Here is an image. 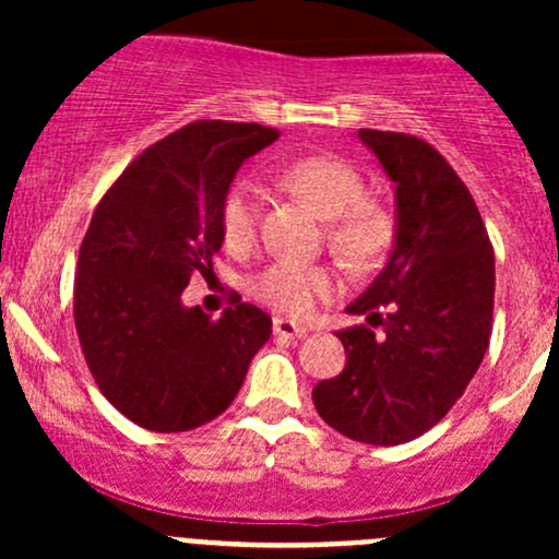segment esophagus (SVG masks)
Segmentation results:
<instances>
[{
  "label": "esophagus",
  "instance_id": "34e87169",
  "mask_svg": "<svg viewBox=\"0 0 559 559\" xmlns=\"http://www.w3.org/2000/svg\"><path fill=\"white\" fill-rule=\"evenodd\" d=\"M273 332L275 337H286V341H297V337H306V326L297 324V321L292 319H284V316H278V319H273Z\"/></svg>",
  "mask_w": 559,
  "mask_h": 559
}]
</instances>
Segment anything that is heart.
<instances>
[{"instance_id":"heart-1","label":"heart","mask_w":559,"mask_h":559,"mask_svg":"<svg viewBox=\"0 0 559 559\" xmlns=\"http://www.w3.org/2000/svg\"><path fill=\"white\" fill-rule=\"evenodd\" d=\"M292 191L308 200L319 216L330 218L326 240L341 259L352 264H368L379 257L392 235L389 213L368 200L362 175L337 156H306L284 170ZM259 197L248 180L227 186L218 202V229L233 251H243L257 238ZM337 292V278L330 267L278 259L267 264L251 281V295L262 306L295 319H306L316 306Z\"/></svg>"}]
</instances>
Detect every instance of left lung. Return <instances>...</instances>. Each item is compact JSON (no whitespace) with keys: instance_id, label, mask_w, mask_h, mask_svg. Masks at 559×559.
Instances as JSON below:
<instances>
[{"instance_id":"1","label":"left lung","mask_w":559,"mask_h":559,"mask_svg":"<svg viewBox=\"0 0 559 559\" xmlns=\"http://www.w3.org/2000/svg\"><path fill=\"white\" fill-rule=\"evenodd\" d=\"M359 140L392 178L397 235L386 267L348 306L370 326L337 332L346 368L313 386V405L352 441L397 447L436 427L481 365L495 251L471 191L430 143L381 129H359Z\"/></svg>"}]
</instances>
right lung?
I'll list each match as a JSON object with an SVG mask.
<instances>
[{
  "label": "right lung",
  "instance_id": "add662e5",
  "mask_svg": "<svg viewBox=\"0 0 559 559\" xmlns=\"http://www.w3.org/2000/svg\"><path fill=\"white\" fill-rule=\"evenodd\" d=\"M273 140L278 129L262 123H186L148 145L94 211L78 251V341L99 392L145 430L186 432L224 414L273 332L240 297L218 319L180 302L191 275H213L224 191Z\"/></svg>",
  "mask_w": 559,
  "mask_h": 559
}]
</instances>
